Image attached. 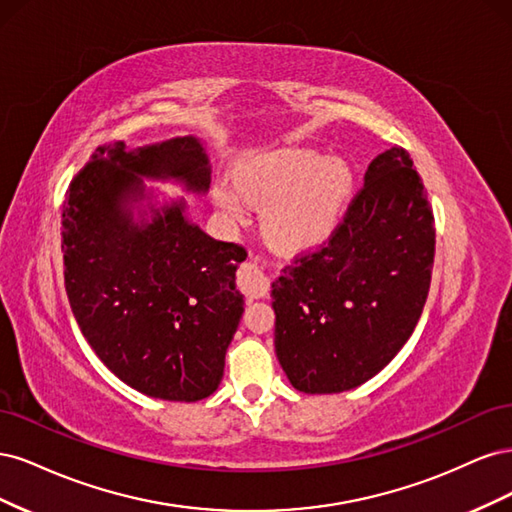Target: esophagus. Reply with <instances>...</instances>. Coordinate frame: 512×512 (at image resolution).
Segmentation results:
<instances>
[{
	"label": "esophagus",
	"instance_id": "1",
	"mask_svg": "<svg viewBox=\"0 0 512 512\" xmlns=\"http://www.w3.org/2000/svg\"><path fill=\"white\" fill-rule=\"evenodd\" d=\"M237 282H239L241 292L250 299L267 297L269 286H271L269 275L258 265V262H243L239 269V275H237Z\"/></svg>",
	"mask_w": 512,
	"mask_h": 512
}]
</instances>
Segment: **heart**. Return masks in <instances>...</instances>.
<instances>
[{"mask_svg":"<svg viewBox=\"0 0 512 512\" xmlns=\"http://www.w3.org/2000/svg\"><path fill=\"white\" fill-rule=\"evenodd\" d=\"M235 188L220 183L215 205L232 222H241L247 203L267 205L265 235L282 250H307L327 241L344 218L352 194V170L339 158L312 149H275L243 160Z\"/></svg>","mask_w":512,"mask_h":512,"instance_id":"heart-1","label":"heart"}]
</instances>
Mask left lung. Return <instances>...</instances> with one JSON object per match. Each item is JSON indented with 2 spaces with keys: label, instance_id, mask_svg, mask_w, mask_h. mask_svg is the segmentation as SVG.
<instances>
[{
  "label": "left lung",
  "instance_id": "8db88e82",
  "mask_svg": "<svg viewBox=\"0 0 512 512\" xmlns=\"http://www.w3.org/2000/svg\"><path fill=\"white\" fill-rule=\"evenodd\" d=\"M412 166L399 147L371 160L329 243L273 282L275 354L297 391L356 389L414 333L431 284L436 228Z\"/></svg>",
  "mask_w": 512,
  "mask_h": 512
}]
</instances>
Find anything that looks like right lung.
<instances>
[{"mask_svg":"<svg viewBox=\"0 0 512 512\" xmlns=\"http://www.w3.org/2000/svg\"><path fill=\"white\" fill-rule=\"evenodd\" d=\"M205 196L211 164L196 134L102 145L74 177L61 215L64 277L76 324L98 359L134 391L198 401L218 389L243 314L241 245L209 237L183 196Z\"/></svg>","mask_w":512,"mask_h":512,"instance_id":"add662e5","label":"right lung"}]
</instances>
